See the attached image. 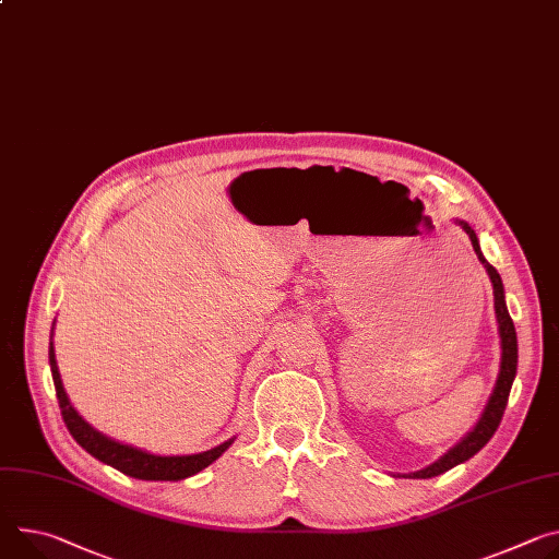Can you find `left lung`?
<instances>
[{"mask_svg":"<svg viewBox=\"0 0 559 559\" xmlns=\"http://www.w3.org/2000/svg\"><path fill=\"white\" fill-rule=\"evenodd\" d=\"M462 227L466 229V234L471 236V242H473V249L477 253V259L481 261V265L486 267L488 276H490V283H492V294H495V314H497V323H499V336H501V368H499V377H497V385L492 390V396L486 405V411L479 419V424L475 426V430L464 437V441L456 443L452 450H448L441 460H437L432 466L419 471V473H413L411 477L413 479H428V477H437L450 468H454L456 464H462L466 460H471L473 454H477L488 441L490 437L495 435V430L499 428L501 424V417H503V411H506V403H509V394H511V388H513V379L518 374V334H515V325H513V319L509 314V310H506V300H503V285H501V278L497 274V270L484 259V253L479 249V242H477V234L466 225L462 223Z\"/></svg>","mask_w":559,"mask_h":559,"instance_id":"obj_1","label":"left lung"}]
</instances>
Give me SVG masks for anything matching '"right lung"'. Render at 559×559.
<instances>
[{
	"mask_svg": "<svg viewBox=\"0 0 559 559\" xmlns=\"http://www.w3.org/2000/svg\"><path fill=\"white\" fill-rule=\"evenodd\" d=\"M48 364H50V372H53V383H56V392H58V401H60V411H62V419L69 428V432L73 435V439L88 452L93 454L95 460H99L103 464L114 466L116 471L135 477V479H146V481H178L185 477H191L195 473H200L202 468H207L212 462H216L218 456L231 445V439L221 443L218 448H212L207 452L200 454H185V456H158L151 454L131 445H124L120 441H114L109 437H105L103 432L93 430L75 411L73 405L69 403V396L64 392L60 372H58V364H56V352H53V343L48 345Z\"/></svg>",
	"mask_w": 559,
	"mask_h": 559,
	"instance_id": "obj_1",
	"label": "right lung"
}]
</instances>
